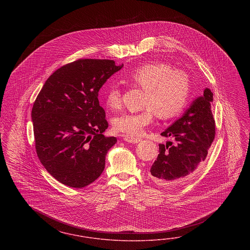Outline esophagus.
I'll return each mask as SVG.
<instances>
[{
  "instance_id": "34e87169",
  "label": "esophagus",
  "mask_w": 250,
  "mask_h": 250,
  "mask_svg": "<svg viewBox=\"0 0 250 250\" xmlns=\"http://www.w3.org/2000/svg\"><path fill=\"white\" fill-rule=\"evenodd\" d=\"M124 140L129 142V143H132V144H136L138 142H140L142 139L140 137H133V136H124Z\"/></svg>"
}]
</instances>
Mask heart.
Masks as SVG:
<instances>
[{
    "instance_id": "b5f03b06",
    "label": "heart",
    "mask_w": 250,
    "mask_h": 250,
    "mask_svg": "<svg viewBox=\"0 0 250 250\" xmlns=\"http://www.w3.org/2000/svg\"><path fill=\"white\" fill-rule=\"evenodd\" d=\"M125 79L146 91L143 111L125 113L114 120L115 130L127 136L141 135L157 114L161 119L174 118L182 114L189 103L190 77L184 70L174 69L165 62L144 63L131 70ZM104 103L112 111L121 108V91L117 84L108 85Z\"/></svg>"
}]
</instances>
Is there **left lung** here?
Returning <instances> with one entry per match:
<instances>
[{"mask_svg": "<svg viewBox=\"0 0 250 250\" xmlns=\"http://www.w3.org/2000/svg\"><path fill=\"white\" fill-rule=\"evenodd\" d=\"M212 92L206 88L180 119L161 133L173 141L159 144V154L149 177L159 186L169 187L186 181L205 161L215 136Z\"/></svg>", "mask_w": 250, "mask_h": 250, "instance_id": "obj_1", "label": "left lung"}]
</instances>
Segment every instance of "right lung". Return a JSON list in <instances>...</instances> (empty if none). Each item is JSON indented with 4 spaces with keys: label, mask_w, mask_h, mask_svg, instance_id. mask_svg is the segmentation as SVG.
<instances>
[{
    "label": "right lung",
    "mask_w": 250,
    "mask_h": 250,
    "mask_svg": "<svg viewBox=\"0 0 250 250\" xmlns=\"http://www.w3.org/2000/svg\"><path fill=\"white\" fill-rule=\"evenodd\" d=\"M110 60H78L46 80L32 108L38 159L64 185L83 188L97 180L117 139L106 137L99 90L123 68Z\"/></svg>",
    "instance_id": "1"
}]
</instances>
